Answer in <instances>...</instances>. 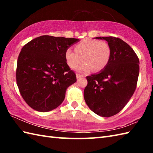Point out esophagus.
<instances>
[{"instance_id": "1", "label": "esophagus", "mask_w": 153, "mask_h": 153, "mask_svg": "<svg viewBox=\"0 0 153 153\" xmlns=\"http://www.w3.org/2000/svg\"><path fill=\"white\" fill-rule=\"evenodd\" d=\"M76 77H77V79H79V78H81V77H82L83 76H82V75H80L79 74H76Z\"/></svg>"}]
</instances>
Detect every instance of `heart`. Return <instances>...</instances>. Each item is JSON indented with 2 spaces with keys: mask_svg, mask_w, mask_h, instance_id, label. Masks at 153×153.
I'll use <instances>...</instances> for the list:
<instances>
[{
  "mask_svg": "<svg viewBox=\"0 0 153 153\" xmlns=\"http://www.w3.org/2000/svg\"><path fill=\"white\" fill-rule=\"evenodd\" d=\"M75 52L70 48L65 51L67 64L71 68L78 66L83 61L86 63L78 68L80 72H88L91 70H102L108 64L111 56V48L106 41L85 39L75 46Z\"/></svg>",
  "mask_w": 153,
  "mask_h": 153,
  "instance_id": "obj_1",
  "label": "heart"
}]
</instances>
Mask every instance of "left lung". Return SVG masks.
Wrapping results in <instances>:
<instances>
[{"label":"left lung","instance_id":"obj_1","mask_svg":"<svg viewBox=\"0 0 153 153\" xmlns=\"http://www.w3.org/2000/svg\"><path fill=\"white\" fill-rule=\"evenodd\" d=\"M96 39L108 42L111 56L103 70L86 77L84 99L93 112L110 117L121 111L134 95L139 74V60L132 48L121 39Z\"/></svg>","mask_w":153,"mask_h":153}]
</instances>
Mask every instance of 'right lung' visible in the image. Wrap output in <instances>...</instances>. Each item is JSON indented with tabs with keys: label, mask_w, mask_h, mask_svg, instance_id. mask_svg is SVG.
<instances>
[{
	"label": "right lung",
	"mask_w": 153,
	"mask_h": 153,
	"mask_svg": "<svg viewBox=\"0 0 153 153\" xmlns=\"http://www.w3.org/2000/svg\"><path fill=\"white\" fill-rule=\"evenodd\" d=\"M78 41L42 35L23 47L18 58L16 82L31 108L48 112L63 102L66 89L77 80L66 63L65 51Z\"/></svg>",
	"instance_id": "obj_1"
}]
</instances>
